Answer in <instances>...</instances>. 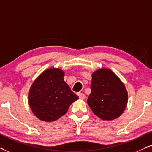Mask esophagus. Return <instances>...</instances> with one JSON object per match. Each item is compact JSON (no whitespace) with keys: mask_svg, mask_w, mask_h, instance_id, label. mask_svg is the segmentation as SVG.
<instances>
[{"mask_svg":"<svg viewBox=\"0 0 152 152\" xmlns=\"http://www.w3.org/2000/svg\"><path fill=\"white\" fill-rule=\"evenodd\" d=\"M77 95L80 99H84L86 98V95L83 93H78Z\"/></svg>","mask_w":152,"mask_h":152,"instance_id":"34e87169","label":"esophagus"}]
</instances>
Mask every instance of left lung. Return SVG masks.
I'll return each instance as SVG.
<instances>
[{
  "label": "left lung",
  "mask_w": 152,
  "mask_h": 152,
  "mask_svg": "<svg viewBox=\"0 0 152 152\" xmlns=\"http://www.w3.org/2000/svg\"><path fill=\"white\" fill-rule=\"evenodd\" d=\"M88 104L104 121L118 118L126 108L128 94L124 83L111 69L102 68L92 74Z\"/></svg>",
  "instance_id": "8db88e82"
}]
</instances>
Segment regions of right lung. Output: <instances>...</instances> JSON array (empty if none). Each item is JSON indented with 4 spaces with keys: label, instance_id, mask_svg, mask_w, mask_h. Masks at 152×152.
Masks as SVG:
<instances>
[{
    "label": "right lung",
    "instance_id": "right-lung-1",
    "mask_svg": "<svg viewBox=\"0 0 152 152\" xmlns=\"http://www.w3.org/2000/svg\"><path fill=\"white\" fill-rule=\"evenodd\" d=\"M64 72L49 68L34 80L28 92V104L34 114L41 121H55L66 114L78 97L64 80Z\"/></svg>",
    "mask_w": 152,
    "mask_h": 152
}]
</instances>
